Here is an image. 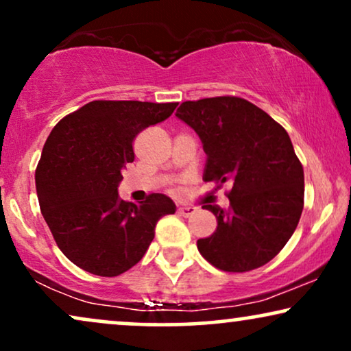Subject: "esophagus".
Segmentation results:
<instances>
[{
    "mask_svg": "<svg viewBox=\"0 0 351 351\" xmlns=\"http://www.w3.org/2000/svg\"><path fill=\"white\" fill-rule=\"evenodd\" d=\"M194 212H196V207H193V206H181V207H178V214L183 215V217L193 215Z\"/></svg>",
    "mask_w": 351,
    "mask_h": 351,
    "instance_id": "obj_1",
    "label": "esophagus"
}]
</instances>
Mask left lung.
Segmentation results:
<instances>
[{
    "label": "left lung",
    "instance_id": "left-lung-1",
    "mask_svg": "<svg viewBox=\"0 0 351 351\" xmlns=\"http://www.w3.org/2000/svg\"><path fill=\"white\" fill-rule=\"evenodd\" d=\"M176 118L196 131L207 155L204 181L230 183V207L202 206L217 230L197 239L214 267L247 272L274 259L296 230L304 173L290 136L264 110L239 97L183 101Z\"/></svg>",
    "mask_w": 351,
    "mask_h": 351
}]
</instances>
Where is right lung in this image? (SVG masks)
<instances>
[{"instance_id": "1", "label": "right lung", "mask_w": 351, "mask_h": 351, "mask_svg": "<svg viewBox=\"0 0 351 351\" xmlns=\"http://www.w3.org/2000/svg\"><path fill=\"white\" fill-rule=\"evenodd\" d=\"M178 104L95 100L53 128L35 170L40 210L73 264L117 277L143 259L155 225L176 206L165 194L119 199L121 170L134 160L132 141L165 121Z\"/></svg>"}]
</instances>
